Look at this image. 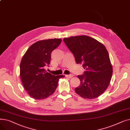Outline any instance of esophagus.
Here are the masks:
<instances>
[{"instance_id":"esophagus-1","label":"esophagus","mask_w":130,"mask_h":130,"mask_svg":"<svg viewBox=\"0 0 130 130\" xmlns=\"http://www.w3.org/2000/svg\"><path fill=\"white\" fill-rule=\"evenodd\" d=\"M65 76L66 77H69V78H72L74 76V75L73 74H70V75H66Z\"/></svg>"}]
</instances>
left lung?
Here are the masks:
<instances>
[{"instance_id": "obj_1", "label": "left lung", "mask_w": 130, "mask_h": 130, "mask_svg": "<svg viewBox=\"0 0 130 130\" xmlns=\"http://www.w3.org/2000/svg\"><path fill=\"white\" fill-rule=\"evenodd\" d=\"M63 40L73 54L77 64H82L86 71L78 75L80 85L75 91L86 99L98 98L107 89L113 73L112 65L105 46L90 36L65 38Z\"/></svg>"}]
</instances>
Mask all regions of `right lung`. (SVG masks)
<instances>
[{
  "label": "right lung",
  "instance_id": "add662e5",
  "mask_svg": "<svg viewBox=\"0 0 130 130\" xmlns=\"http://www.w3.org/2000/svg\"><path fill=\"white\" fill-rule=\"evenodd\" d=\"M60 38L39 40L31 45L22 57L20 76L26 91L32 98L40 100L48 98L55 91L60 78L47 72L45 67L50 64L51 53L61 42Z\"/></svg>",
  "mask_w": 130,
  "mask_h": 130
}]
</instances>
